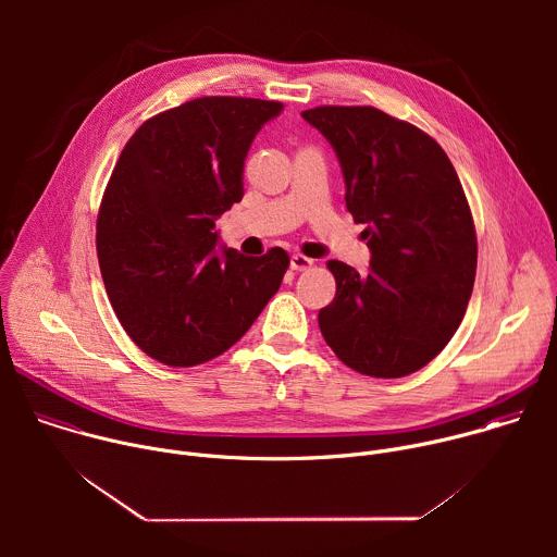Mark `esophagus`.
<instances>
[{"instance_id":"esophagus-1","label":"esophagus","mask_w":557,"mask_h":557,"mask_svg":"<svg viewBox=\"0 0 557 557\" xmlns=\"http://www.w3.org/2000/svg\"><path fill=\"white\" fill-rule=\"evenodd\" d=\"M314 262L310 260V258H306V256H301V253H293L290 256V269L293 271H306V269H310Z\"/></svg>"}]
</instances>
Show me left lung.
<instances>
[{"label":"left lung","instance_id":"1","mask_svg":"<svg viewBox=\"0 0 557 557\" xmlns=\"http://www.w3.org/2000/svg\"><path fill=\"white\" fill-rule=\"evenodd\" d=\"M301 119L333 145L370 249L366 275L329 262L337 293L320 331L361 374H412L454 337L473 288L479 245L456 170L432 136L376 108L322 106Z\"/></svg>","mask_w":557,"mask_h":557}]
</instances>
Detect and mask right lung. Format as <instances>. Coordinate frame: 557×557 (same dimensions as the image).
I'll return each mask as SVG.
<instances>
[{
    "instance_id": "obj_1",
    "label": "right lung",
    "mask_w": 557,
    "mask_h": 557,
    "mask_svg": "<svg viewBox=\"0 0 557 557\" xmlns=\"http://www.w3.org/2000/svg\"><path fill=\"white\" fill-rule=\"evenodd\" d=\"M277 101L205 97L145 121L108 183L97 253L121 326L172 368L228 350L288 269L280 247L249 258L220 244L215 220L245 196V158Z\"/></svg>"
}]
</instances>
